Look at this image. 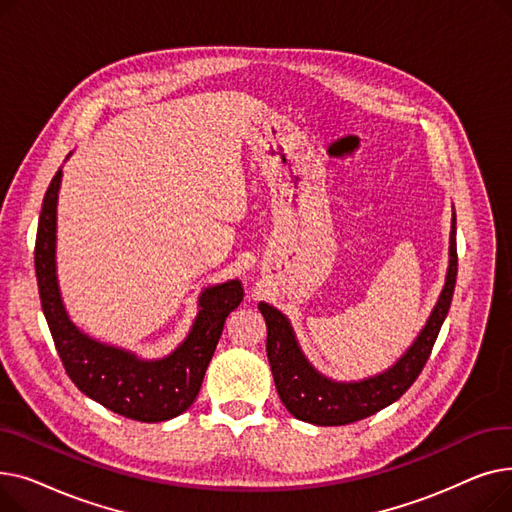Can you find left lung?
<instances>
[{
  "label": "left lung",
  "instance_id": "obj_1",
  "mask_svg": "<svg viewBox=\"0 0 512 512\" xmlns=\"http://www.w3.org/2000/svg\"><path fill=\"white\" fill-rule=\"evenodd\" d=\"M456 218L452 215L450 261L446 284L425 328L390 369L361 382H334L313 369L299 348L290 321L272 305L259 303L267 326V359L274 373L280 400L288 413L313 425H346L375 415L392 405L419 378L450 309L456 284Z\"/></svg>",
  "mask_w": 512,
  "mask_h": 512
}]
</instances>
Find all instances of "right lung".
I'll list each match as a JSON object with an SVG mask.
<instances>
[{"mask_svg":"<svg viewBox=\"0 0 512 512\" xmlns=\"http://www.w3.org/2000/svg\"><path fill=\"white\" fill-rule=\"evenodd\" d=\"M62 170L53 176L39 215L35 272L41 307L62 365L74 386L122 417L157 423L178 417L193 405L224 321L242 301V286L230 280L209 286L186 340L164 359L145 361L124 348L97 342L80 332L66 313L56 274V209Z\"/></svg>","mask_w":512,"mask_h":512,"instance_id":"right-lung-1","label":"right lung"}]
</instances>
